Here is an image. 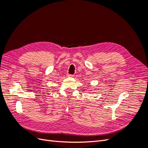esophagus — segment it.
Masks as SVG:
<instances>
[{
    "label": "esophagus",
    "mask_w": 148,
    "mask_h": 148,
    "mask_svg": "<svg viewBox=\"0 0 148 148\" xmlns=\"http://www.w3.org/2000/svg\"><path fill=\"white\" fill-rule=\"evenodd\" d=\"M67 77H73L74 75H71V74H67Z\"/></svg>",
    "instance_id": "1"
}]
</instances>
